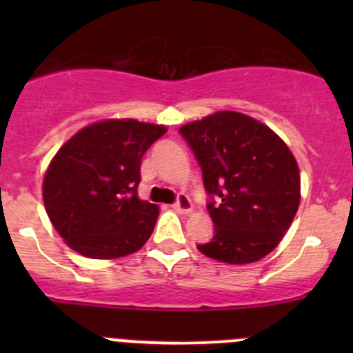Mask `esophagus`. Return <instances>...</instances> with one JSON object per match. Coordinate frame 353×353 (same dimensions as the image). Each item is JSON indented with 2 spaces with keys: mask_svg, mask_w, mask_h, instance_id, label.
Wrapping results in <instances>:
<instances>
[{
  "mask_svg": "<svg viewBox=\"0 0 353 353\" xmlns=\"http://www.w3.org/2000/svg\"><path fill=\"white\" fill-rule=\"evenodd\" d=\"M173 208L174 210L182 212V214H187V212L192 210V201L189 198H187L185 194H180L179 199L173 203Z\"/></svg>",
  "mask_w": 353,
  "mask_h": 353,
  "instance_id": "esophagus-1",
  "label": "esophagus"
}]
</instances>
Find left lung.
Returning <instances> with one entry per match:
<instances>
[{
    "mask_svg": "<svg viewBox=\"0 0 353 353\" xmlns=\"http://www.w3.org/2000/svg\"><path fill=\"white\" fill-rule=\"evenodd\" d=\"M198 159L214 236L198 249L230 265L261 260L281 242L301 203L297 161L261 121L219 111L180 127Z\"/></svg>",
    "mask_w": 353,
    "mask_h": 353,
    "instance_id": "left-lung-1",
    "label": "left lung"
}]
</instances>
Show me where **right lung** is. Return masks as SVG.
<instances>
[{"mask_svg": "<svg viewBox=\"0 0 353 353\" xmlns=\"http://www.w3.org/2000/svg\"><path fill=\"white\" fill-rule=\"evenodd\" d=\"M166 130L138 120H104L58 150L43 176V205L68 248L111 260L145 245L159 208L138 198L139 170L146 150Z\"/></svg>", "mask_w": 353, "mask_h": 353, "instance_id": "right-lung-1", "label": "right lung"}]
</instances>
